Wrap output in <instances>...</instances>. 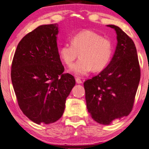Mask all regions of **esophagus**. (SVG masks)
Wrapping results in <instances>:
<instances>
[{
    "instance_id": "34e87169",
    "label": "esophagus",
    "mask_w": 149,
    "mask_h": 149,
    "mask_svg": "<svg viewBox=\"0 0 149 149\" xmlns=\"http://www.w3.org/2000/svg\"><path fill=\"white\" fill-rule=\"evenodd\" d=\"M76 82L78 83V84H81V83L82 82V80H81L80 78H78H78H76Z\"/></svg>"
}]
</instances>
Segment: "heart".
Listing matches in <instances>:
<instances>
[{
	"mask_svg": "<svg viewBox=\"0 0 149 149\" xmlns=\"http://www.w3.org/2000/svg\"><path fill=\"white\" fill-rule=\"evenodd\" d=\"M59 56L67 66L73 65L71 71L76 76H84L91 69L100 71L110 62L113 54L112 41L92 31H84L71 37V43H64L59 48Z\"/></svg>",
	"mask_w": 149,
	"mask_h": 149,
	"instance_id": "b5f03b06",
	"label": "heart"
}]
</instances>
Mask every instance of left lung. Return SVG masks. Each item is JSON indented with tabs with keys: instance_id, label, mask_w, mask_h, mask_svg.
Wrapping results in <instances>:
<instances>
[{
	"instance_id": "1",
	"label": "left lung",
	"mask_w": 149,
	"mask_h": 149,
	"mask_svg": "<svg viewBox=\"0 0 149 149\" xmlns=\"http://www.w3.org/2000/svg\"><path fill=\"white\" fill-rule=\"evenodd\" d=\"M117 34V46L108 66L84 82L88 112L98 123L109 125L128 116L140 80V67L134 41L119 27L108 25Z\"/></svg>"
}]
</instances>
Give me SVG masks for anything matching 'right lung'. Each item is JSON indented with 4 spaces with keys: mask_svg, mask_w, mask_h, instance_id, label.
<instances>
[{
    "mask_svg": "<svg viewBox=\"0 0 149 149\" xmlns=\"http://www.w3.org/2000/svg\"><path fill=\"white\" fill-rule=\"evenodd\" d=\"M58 24L41 25L17 45L11 64V82L19 108L37 124H49L63 116L65 102L76 84L64 73L56 43Z\"/></svg>",
    "mask_w": 149,
    "mask_h": 149,
    "instance_id": "obj_1",
    "label": "right lung"
}]
</instances>
